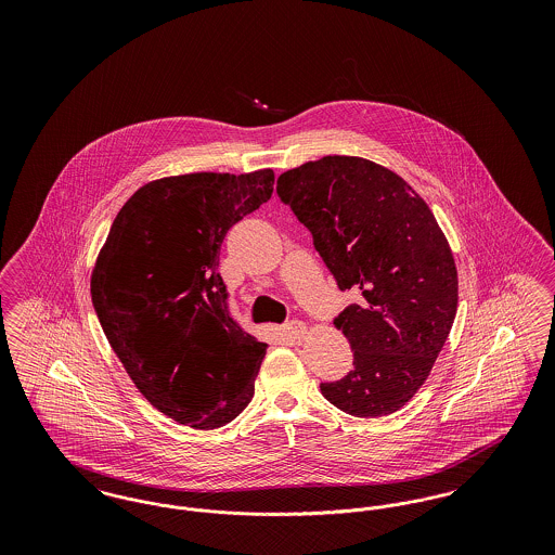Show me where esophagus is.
Returning <instances> with one entry per match:
<instances>
[{
  "instance_id": "esophagus-1",
  "label": "esophagus",
  "mask_w": 555,
  "mask_h": 555,
  "mask_svg": "<svg viewBox=\"0 0 555 555\" xmlns=\"http://www.w3.org/2000/svg\"><path fill=\"white\" fill-rule=\"evenodd\" d=\"M285 335L293 339V341H301L306 337V324L301 320H289L285 326H283Z\"/></svg>"
}]
</instances>
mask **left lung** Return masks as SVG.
<instances>
[{"mask_svg": "<svg viewBox=\"0 0 555 555\" xmlns=\"http://www.w3.org/2000/svg\"><path fill=\"white\" fill-rule=\"evenodd\" d=\"M279 199L312 233L341 291H360L335 326L353 370L320 391L358 418L393 414L423 387L457 310L448 238L423 197L396 172L353 156L287 170Z\"/></svg>", "mask_w": 555, "mask_h": 555, "instance_id": "left-lung-1", "label": "left lung"}]
</instances>
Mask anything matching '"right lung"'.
<instances>
[{
  "label": "right lung",
  "instance_id": "1",
  "mask_svg": "<svg viewBox=\"0 0 555 555\" xmlns=\"http://www.w3.org/2000/svg\"><path fill=\"white\" fill-rule=\"evenodd\" d=\"M274 172H195L134 191L91 276V299L134 387L193 428L237 418L266 347L231 314L218 272L229 229L272 195Z\"/></svg>",
  "mask_w": 555,
  "mask_h": 555
}]
</instances>
